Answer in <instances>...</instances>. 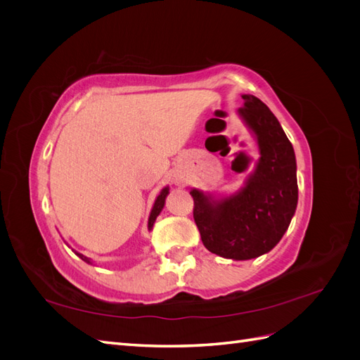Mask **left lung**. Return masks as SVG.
<instances>
[{
  "label": "left lung",
  "mask_w": 360,
  "mask_h": 360,
  "mask_svg": "<svg viewBox=\"0 0 360 360\" xmlns=\"http://www.w3.org/2000/svg\"><path fill=\"white\" fill-rule=\"evenodd\" d=\"M238 108L255 134L261 158L246 186L233 197L213 201L193 189V219L210 252L250 259L281 240L297 207L296 156L278 118L255 96L243 94Z\"/></svg>",
  "instance_id": "8db88e82"
}]
</instances>
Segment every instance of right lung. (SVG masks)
<instances>
[{"mask_svg": "<svg viewBox=\"0 0 360 360\" xmlns=\"http://www.w3.org/2000/svg\"><path fill=\"white\" fill-rule=\"evenodd\" d=\"M167 195H168V188H165V189H162V192L159 193V197L156 198V201H155V205H153V210H151V213H150V217H148V228L151 230V226H153V224H155V221H156V217L159 216V213L162 212V209H163V204H165V198H167ZM76 255H78L81 259H84V261H86V263H90V258H86L85 255H82V254H78V252H75Z\"/></svg>", "mask_w": 360, "mask_h": 360, "instance_id": "1", "label": "right lung"}]
</instances>
